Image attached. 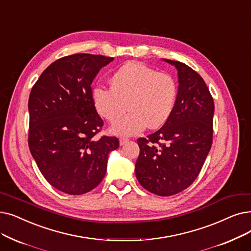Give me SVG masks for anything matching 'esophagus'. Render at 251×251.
<instances>
[{
	"instance_id": "1",
	"label": "esophagus",
	"mask_w": 251,
	"mask_h": 251,
	"mask_svg": "<svg viewBox=\"0 0 251 251\" xmlns=\"http://www.w3.org/2000/svg\"><path fill=\"white\" fill-rule=\"evenodd\" d=\"M128 141H129L128 138H126V137H121V138H120V146L126 145V144L128 143Z\"/></svg>"
}]
</instances>
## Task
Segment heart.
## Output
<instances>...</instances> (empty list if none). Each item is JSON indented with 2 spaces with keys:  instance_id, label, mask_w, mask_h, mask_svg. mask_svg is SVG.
Instances as JSON below:
<instances>
[{
  "instance_id": "heart-1",
  "label": "heart",
  "mask_w": 251,
  "mask_h": 251,
  "mask_svg": "<svg viewBox=\"0 0 251 251\" xmlns=\"http://www.w3.org/2000/svg\"><path fill=\"white\" fill-rule=\"evenodd\" d=\"M110 83L111 87H94L92 100L96 111L111 123L126 113L128 104L131 112L112 127L115 134L136 135L147 126L157 129L168 121L177 95L171 75L140 62H128L113 74Z\"/></svg>"
}]
</instances>
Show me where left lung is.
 Segmentation results:
<instances>
[{
  "label": "left lung",
  "mask_w": 251,
  "mask_h": 251,
  "mask_svg": "<svg viewBox=\"0 0 251 251\" xmlns=\"http://www.w3.org/2000/svg\"><path fill=\"white\" fill-rule=\"evenodd\" d=\"M178 92L168 121L147 138L137 139L140 151L135 176L147 191L172 196L197 178L212 146L214 102L201 75L179 61Z\"/></svg>",
  "instance_id": "1"
}]
</instances>
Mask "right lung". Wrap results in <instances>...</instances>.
Wrapping results in <instances>:
<instances>
[{
	"label": "right lung",
	"instance_id": "1",
	"mask_svg": "<svg viewBox=\"0 0 251 251\" xmlns=\"http://www.w3.org/2000/svg\"><path fill=\"white\" fill-rule=\"evenodd\" d=\"M113 57L78 53L52 62L32 86L28 99V147L52 187L69 195L96 188L106 171L116 136L97 137L103 121L91 84Z\"/></svg>",
	"mask_w": 251,
	"mask_h": 251
}]
</instances>
